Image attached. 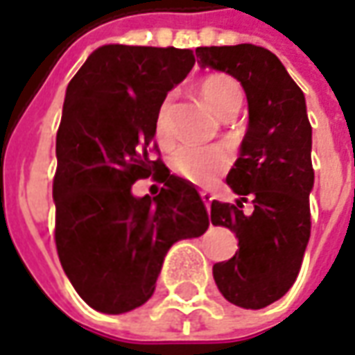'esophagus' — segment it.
<instances>
[{"mask_svg":"<svg viewBox=\"0 0 355 355\" xmlns=\"http://www.w3.org/2000/svg\"><path fill=\"white\" fill-rule=\"evenodd\" d=\"M201 199L207 207H210V202H212V195H210L209 191H201Z\"/></svg>","mask_w":355,"mask_h":355,"instance_id":"34e87169","label":"esophagus"}]
</instances>
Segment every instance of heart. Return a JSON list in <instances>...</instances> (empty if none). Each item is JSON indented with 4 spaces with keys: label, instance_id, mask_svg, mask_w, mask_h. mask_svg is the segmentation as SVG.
I'll use <instances>...</instances> for the list:
<instances>
[{
    "label": "heart",
    "instance_id": "heart-1",
    "mask_svg": "<svg viewBox=\"0 0 355 355\" xmlns=\"http://www.w3.org/2000/svg\"><path fill=\"white\" fill-rule=\"evenodd\" d=\"M199 92L205 104L216 114V116L234 117L241 106V89L236 80L224 73H214L207 79L201 80ZM170 98H166L156 112L154 119V131L162 145L172 141L170 131ZM232 162V154L226 146H197L182 145L178 146L172 154V168L178 175H182L187 182L197 185H209L218 173L228 170Z\"/></svg>",
    "mask_w": 355,
    "mask_h": 355
}]
</instances>
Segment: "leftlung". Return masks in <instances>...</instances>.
Here are the masks:
<instances>
[{"label":"left lung","instance_id":"8db88e82","mask_svg":"<svg viewBox=\"0 0 355 355\" xmlns=\"http://www.w3.org/2000/svg\"><path fill=\"white\" fill-rule=\"evenodd\" d=\"M201 67L241 83L249 123L226 183L236 205L212 201L210 222L236 234L239 249L212 266L220 294L243 309H263L292 288L311 234V125L302 89L272 51L255 44L197 48ZM254 202L245 215L243 202Z\"/></svg>","mask_w":355,"mask_h":355}]
</instances>
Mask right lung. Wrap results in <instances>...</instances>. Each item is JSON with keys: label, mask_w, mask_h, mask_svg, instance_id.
Here are the masks:
<instances>
[{"label": "right lung", "mask_w": 355, "mask_h": 355, "mask_svg": "<svg viewBox=\"0 0 355 355\" xmlns=\"http://www.w3.org/2000/svg\"><path fill=\"white\" fill-rule=\"evenodd\" d=\"M193 65L191 50L106 44L67 85L55 137V245L73 288L100 313L146 304L168 249L209 228L195 185L148 156L156 112ZM148 175L164 187L135 198L132 183Z\"/></svg>", "instance_id": "1"}]
</instances>
